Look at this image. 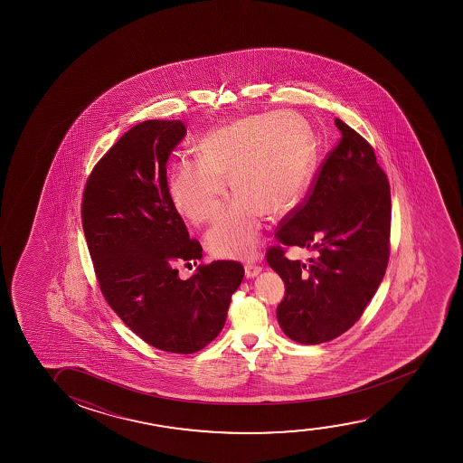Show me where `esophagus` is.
Here are the masks:
<instances>
[{"label": "esophagus", "mask_w": 463, "mask_h": 463, "mask_svg": "<svg viewBox=\"0 0 463 463\" xmlns=\"http://www.w3.org/2000/svg\"><path fill=\"white\" fill-rule=\"evenodd\" d=\"M260 270H262V267L258 266V264H253V262L245 264V275H247L248 279H253L256 275H260Z\"/></svg>", "instance_id": "esophagus-1"}]
</instances>
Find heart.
Returning a JSON list of instances; mask_svg holds the SVG:
<instances>
[{
    "label": "heart",
    "instance_id": "b5f03b06",
    "mask_svg": "<svg viewBox=\"0 0 463 463\" xmlns=\"http://www.w3.org/2000/svg\"><path fill=\"white\" fill-rule=\"evenodd\" d=\"M199 159L172 165L167 191L174 207L193 222L215 218L228 196H237L207 234L218 258L253 256L264 215L291 212L317 169L315 136L304 118L286 112L250 115L216 128L197 146Z\"/></svg>",
    "mask_w": 463,
    "mask_h": 463
}]
</instances>
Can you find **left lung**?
<instances>
[{
	"instance_id": "obj_1",
	"label": "left lung",
	"mask_w": 463,
	"mask_h": 463,
	"mask_svg": "<svg viewBox=\"0 0 463 463\" xmlns=\"http://www.w3.org/2000/svg\"><path fill=\"white\" fill-rule=\"evenodd\" d=\"M342 137L310 190L279 222L269 266L285 281L277 308L291 340H334L359 321L386 273L391 253V186L373 146L335 118ZM286 246L310 247L308 263L285 258Z\"/></svg>"
}]
</instances>
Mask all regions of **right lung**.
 <instances>
[{
	"mask_svg": "<svg viewBox=\"0 0 463 463\" xmlns=\"http://www.w3.org/2000/svg\"><path fill=\"white\" fill-rule=\"evenodd\" d=\"M184 134L180 120L131 128L96 163L82 196L83 234L102 296L136 335L177 354L215 340L245 275L237 260H213L188 279L178 277V264L203 258L167 191V159Z\"/></svg>",
	"mask_w": 463,
	"mask_h": 463,
	"instance_id": "add662e5",
	"label": "right lung"
}]
</instances>
